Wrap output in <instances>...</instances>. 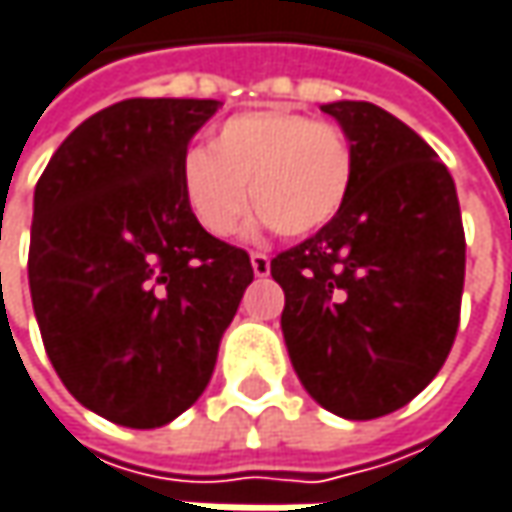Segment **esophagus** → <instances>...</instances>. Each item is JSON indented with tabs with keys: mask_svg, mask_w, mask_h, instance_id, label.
Segmentation results:
<instances>
[{
	"mask_svg": "<svg viewBox=\"0 0 512 512\" xmlns=\"http://www.w3.org/2000/svg\"><path fill=\"white\" fill-rule=\"evenodd\" d=\"M252 269H255L257 278H266V275H269V269H272L269 255H263V252H252Z\"/></svg>",
	"mask_w": 512,
	"mask_h": 512,
	"instance_id": "1",
	"label": "esophagus"
}]
</instances>
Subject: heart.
I'll return each instance as SVG.
<instances>
[{"label":"heart","mask_w":512,"mask_h":512,"mask_svg":"<svg viewBox=\"0 0 512 512\" xmlns=\"http://www.w3.org/2000/svg\"><path fill=\"white\" fill-rule=\"evenodd\" d=\"M353 167L350 138L336 124L289 109H255L223 121L211 150L191 147L179 185L191 217L214 237L234 234L252 199L260 226L295 240L342 211Z\"/></svg>","instance_id":"1"}]
</instances>
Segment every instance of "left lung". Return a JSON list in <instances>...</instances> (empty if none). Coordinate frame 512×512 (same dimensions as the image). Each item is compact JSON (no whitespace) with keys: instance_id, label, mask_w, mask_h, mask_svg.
Returning <instances> with one entry per match:
<instances>
[{"instance_id":"1","label":"left lung","mask_w":512,"mask_h":512,"mask_svg":"<svg viewBox=\"0 0 512 512\" xmlns=\"http://www.w3.org/2000/svg\"><path fill=\"white\" fill-rule=\"evenodd\" d=\"M353 147L342 211L272 260L286 350L318 406L374 420L411 403L443 368L461 318L466 243L455 182L391 112L336 101Z\"/></svg>"}]
</instances>
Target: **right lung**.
<instances>
[{"label": "right lung", "instance_id": "obj_1", "mask_svg": "<svg viewBox=\"0 0 512 512\" xmlns=\"http://www.w3.org/2000/svg\"><path fill=\"white\" fill-rule=\"evenodd\" d=\"M220 101L130 98L66 138L34 188L28 286L80 406L127 429L191 408L255 269L182 199L179 165Z\"/></svg>", "mask_w": 512, "mask_h": 512}]
</instances>
